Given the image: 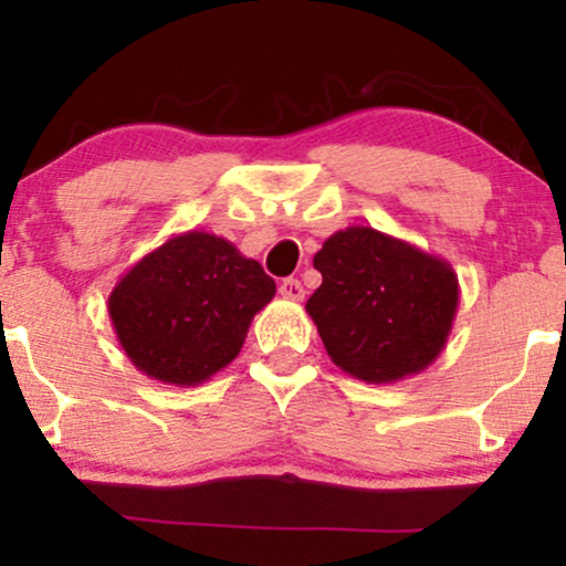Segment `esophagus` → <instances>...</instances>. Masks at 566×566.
<instances>
[{"label": "esophagus", "mask_w": 566, "mask_h": 566, "mask_svg": "<svg viewBox=\"0 0 566 566\" xmlns=\"http://www.w3.org/2000/svg\"><path fill=\"white\" fill-rule=\"evenodd\" d=\"M279 292H282V297H287V301H303V295H305L303 284L292 276L284 279V282L279 284Z\"/></svg>", "instance_id": "obj_1"}]
</instances>
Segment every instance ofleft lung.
Returning a JSON list of instances; mask_svg holds the SVG:
<instances>
[{"label": "left lung", "mask_w": 566, "mask_h": 566, "mask_svg": "<svg viewBox=\"0 0 566 566\" xmlns=\"http://www.w3.org/2000/svg\"><path fill=\"white\" fill-rule=\"evenodd\" d=\"M322 287L305 311L350 378L396 382L437 361L460 303L458 274L444 258L373 226L337 231L314 255Z\"/></svg>", "instance_id": "8db88e82"}]
</instances>
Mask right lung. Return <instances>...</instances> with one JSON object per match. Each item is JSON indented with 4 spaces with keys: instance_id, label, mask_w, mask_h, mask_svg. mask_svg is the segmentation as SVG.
I'll return each instance as SVG.
<instances>
[{
    "instance_id": "right-lung-1",
    "label": "right lung",
    "mask_w": 566,
    "mask_h": 566,
    "mask_svg": "<svg viewBox=\"0 0 566 566\" xmlns=\"http://www.w3.org/2000/svg\"><path fill=\"white\" fill-rule=\"evenodd\" d=\"M276 284L261 263L207 231L175 233L125 271L108 316L146 378L191 388L229 367Z\"/></svg>"
}]
</instances>
